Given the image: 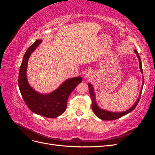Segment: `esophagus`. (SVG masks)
Masks as SVG:
<instances>
[{
	"label": "esophagus",
	"mask_w": 155,
	"mask_h": 155,
	"mask_svg": "<svg viewBox=\"0 0 155 155\" xmlns=\"http://www.w3.org/2000/svg\"><path fill=\"white\" fill-rule=\"evenodd\" d=\"M93 73L91 72V71H88V72H87L85 74V78H87L88 79H92L93 78Z\"/></svg>",
	"instance_id": "1"
}]
</instances>
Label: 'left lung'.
Returning a JSON list of instances; mask_svg holds the SVG:
<instances>
[{
	"mask_svg": "<svg viewBox=\"0 0 155 155\" xmlns=\"http://www.w3.org/2000/svg\"><path fill=\"white\" fill-rule=\"evenodd\" d=\"M134 52L137 54V57L138 58L139 60V64H140V71L143 74V70H142V61L141 59H140V55L138 53V51L134 50ZM143 85V84H142V87ZM88 88H89V93H90V95L91 97V100H92V109L93 112H94V114L96 115V116H97L98 118H100L102 120H116L118 119L121 117H122L125 115H126L127 114L129 113L133 110L134 109V108L137 106L138 102L140 101V96H141L142 94V88L141 91H140V94H139V97L138 98L137 101H136V103L134 104V105L130 107L129 109H128L127 110L122 112H110V111H107L104 109H101L100 108L97 106L96 102V96H95V94L94 92V88L92 87V85H91V83H88Z\"/></svg>",
	"mask_w": 155,
	"mask_h": 155,
	"instance_id": "8db88e82",
	"label": "left lung"
}]
</instances>
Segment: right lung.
Wrapping results in <instances>:
<instances>
[{
  "label": "right lung",
  "mask_w": 155,
  "mask_h": 155,
  "mask_svg": "<svg viewBox=\"0 0 155 155\" xmlns=\"http://www.w3.org/2000/svg\"><path fill=\"white\" fill-rule=\"evenodd\" d=\"M41 42V39L36 40L26 50L20 67L18 84L23 100L31 112L46 118H53L61 115L66 110L70 94L82 81V78L68 79L58 89L47 94H40L33 89L26 77L28 61L30 55Z\"/></svg>",
  "instance_id": "add662e5"
}]
</instances>
